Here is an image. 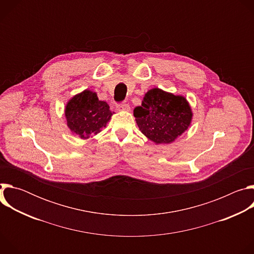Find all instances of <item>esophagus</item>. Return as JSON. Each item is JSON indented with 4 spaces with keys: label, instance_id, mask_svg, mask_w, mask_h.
<instances>
[{
    "label": "esophagus",
    "instance_id": "esophagus-1",
    "mask_svg": "<svg viewBox=\"0 0 254 254\" xmlns=\"http://www.w3.org/2000/svg\"><path fill=\"white\" fill-rule=\"evenodd\" d=\"M117 108H118V111H119V112H129V110H130L129 105H128V104H127V103L119 104V105L117 106Z\"/></svg>",
    "mask_w": 254,
    "mask_h": 254
}]
</instances>
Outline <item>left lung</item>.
Segmentation results:
<instances>
[{
    "mask_svg": "<svg viewBox=\"0 0 254 254\" xmlns=\"http://www.w3.org/2000/svg\"><path fill=\"white\" fill-rule=\"evenodd\" d=\"M139 130L157 144L171 143L191 125L192 110L184 96L153 88L133 110Z\"/></svg>",
    "mask_w": 254,
    "mask_h": 254,
    "instance_id": "left-lung-1",
    "label": "left lung"
}]
</instances>
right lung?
<instances>
[{
  "label": "right lung",
  "instance_id": "add662e5",
  "mask_svg": "<svg viewBox=\"0 0 254 254\" xmlns=\"http://www.w3.org/2000/svg\"><path fill=\"white\" fill-rule=\"evenodd\" d=\"M114 114L110 105L99 100L97 94L88 89L74 95L65 106L67 127L84 139L105 127Z\"/></svg>",
  "mask_w": 254,
  "mask_h": 254
}]
</instances>
